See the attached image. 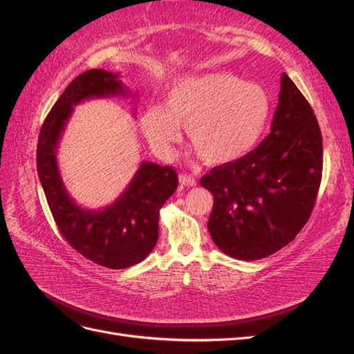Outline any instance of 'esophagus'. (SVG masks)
I'll list each match as a JSON object with an SVG mask.
<instances>
[{"label": "esophagus", "mask_w": 354, "mask_h": 354, "mask_svg": "<svg viewBox=\"0 0 354 354\" xmlns=\"http://www.w3.org/2000/svg\"><path fill=\"white\" fill-rule=\"evenodd\" d=\"M178 180H180L181 185L187 186V187H192V186L196 185L195 177L190 176V174H180V176H178Z\"/></svg>", "instance_id": "1"}]
</instances>
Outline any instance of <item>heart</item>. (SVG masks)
<instances>
[{
	"mask_svg": "<svg viewBox=\"0 0 354 354\" xmlns=\"http://www.w3.org/2000/svg\"><path fill=\"white\" fill-rule=\"evenodd\" d=\"M261 85L230 72L190 75L171 85L164 108L143 111L140 125L158 153L169 156L186 127L189 142L211 165L230 164L251 152L270 116Z\"/></svg>",
	"mask_w": 354,
	"mask_h": 354,
	"instance_id": "1",
	"label": "heart"
}]
</instances>
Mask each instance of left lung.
Segmentation results:
<instances>
[{
	"instance_id": "1",
	"label": "left lung",
	"mask_w": 354,
	"mask_h": 354,
	"mask_svg": "<svg viewBox=\"0 0 354 354\" xmlns=\"http://www.w3.org/2000/svg\"><path fill=\"white\" fill-rule=\"evenodd\" d=\"M322 165L316 115L283 72L270 134L254 151L201 178L214 196L208 220L214 243L245 261L283 248L310 218Z\"/></svg>"
}]
</instances>
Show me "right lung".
Segmentation results:
<instances>
[{
    "label": "right lung",
    "mask_w": 354,
    "mask_h": 354,
    "mask_svg": "<svg viewBox=\"0 0 354 354\" xmlns=\"http://www.w3.org/2000/svg\"><path fill=\"white\" fill-rule=\"evenodd\" d=\"M127 95L118 73L91 69L78 75L48 112L37 146L41 186L62 236L85 259L108 269H127L152 252L159 234V209L174 194V168L142 162L131 183L112 205L90 211L73 202L57 167V145L73 106L93 97Z\"/></svg>",
    "instance_id": "right-lung-1"
}]
</instances>
